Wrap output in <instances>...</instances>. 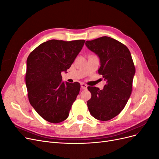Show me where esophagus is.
<instances>
[{"instance_id": "1", "label": "esophagus", "mask_w": 159, "mask_h": 159, "mask_svg": "<svg viewBox=\"0 0 159 159\" xmlns=\"http://www.w3.org/2000/svg\"><path fill=\"white\" fill-rule=\"evenodd\" d=\"M81 89H87L88 85H86V84H84V83H81Z\"/></svg>"}]
</instances>
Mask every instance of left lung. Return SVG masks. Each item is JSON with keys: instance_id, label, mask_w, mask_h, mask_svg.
Returning <instances> with one entry per match:
<instances>
[{"instance_id": "1", "label": "left lung", "mask_w": 159, "mask_h": 159, "mask_svg": "<svg viewBox=\"0 0 159 159\" xmlns=\"http://www.w3.org/2000/svg\"><path fill=\"white\" fill-rule=\"evenodd\" d=\"M85 45L99 57L98 73L106 81L103 89L88 88L91 93L88 107L94 118L108 121L119 115L127 104L135 68L127 47L112 38L103 36L88 40Z\"/></svg>"}]
</instances>
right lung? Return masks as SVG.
I'll return each mask as SVG.
<instances>
[{
    "label": "right lung",
    "instance_id": "right-lung-1",
    "mask_svg": "<svg viewBox=\"0 0 159 159\" xmlns=\"http://www.w3.org/2000/svg\"><path fill=\"white\" fill-rule=\"evenodd\" d=\"M84 43V40H50L38 46L28 57L25 80L28 99L47 121L57 123L68 117L80 84L61 81V73L70 68Z\"/></svg>",
    "mask_w": 159,
    "mask_h": 159
}]
</instances>
